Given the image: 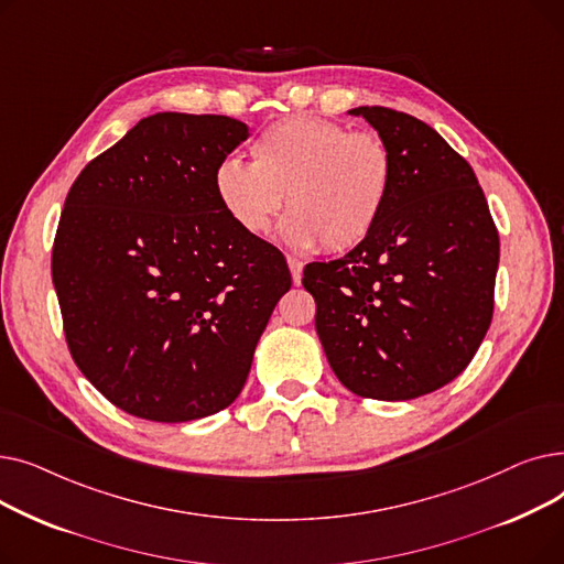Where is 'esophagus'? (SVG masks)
<instances>
[{
	"instance_id": "34e87169",
	"label": "esophagus",
	"mask_w": 564,
	"mask_h": 564,
	"mask_svg": "<svg viewBox=\"0 0 564 564\" xmlns=\"http://www.w3.org/2000/svg\"><path fill=\"white\" fill-rule=\"evenodd\" d=\"M288 267H290V274L294 283H302V274H304V262L294 256H288Z\"/></svg>"
}]
</instances>
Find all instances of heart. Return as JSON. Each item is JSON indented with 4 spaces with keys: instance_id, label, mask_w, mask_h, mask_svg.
I'll list each match as a JSON object with an SVG mask.
<instances>
[{
    "instance_id": "b5f03b06",
    "label": "heart",
    "mask_w": 564,
    "mask_h": 564,
    "mask_svg": "<svg viewBox=\"0 0 564 564\" xmlns=\"http://www.w3.org/2000/svg\"><path fill=\"white\" fill-rule=\"evenodd\" d=\"M251 164L226 160L213 185L228 219L249 235L270 230L285 207L292 245L332 253L359 247L387 207L395 164L375 132H351L324 118L294 116L251 143Z\"/></svg>"
}]
</instances>
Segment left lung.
I'll return each mask as SVG.
<instances>
[{
  "instance_id": "left-lung-1",
  "label": "left lung",
  "mask_w": 564,
  "mask_h": 564,
  "mask_svg": "<svg viewBox=\"0 0 564 564\" xmlns=\"http://www.w3.org/2000/svg\"><path fill=\"white\" fill-rule=\"evenodd\" d=\"M349 113L391 148V194L368 240L306 264L302 283L343 387L413 400L446 387L476 357L494 315L498 230L476 173L436 130L389 107Z\"/></svg>"
}]
</instances>
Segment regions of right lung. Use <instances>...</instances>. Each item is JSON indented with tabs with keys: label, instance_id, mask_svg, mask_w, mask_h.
I'll return each mask as SVG.
<instances>
[{
	"label": "right lung",
	"instance_id": "1",
	"mask_svg": "<svg viewBox=\"0 0 564 564\" xmlns=\"http://www.w3.org/2000/svg\"><path fill=\"white\" fill-rule=\"evenodd\" d=\"M247 137L228 116L153 113L66 196L52 281L68 349L137 419L187 423L232 404L292 285L283 253L215 194V169Z\"/></svg>",
	"mask_w": 564,
	"mask_h": 564
}]
</instances>
